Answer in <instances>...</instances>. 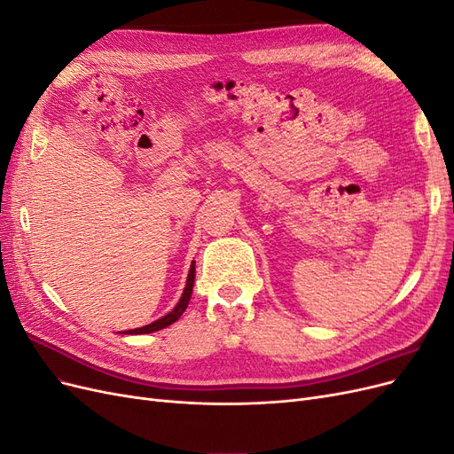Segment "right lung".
<instances>
[{"label":"right lung","mask_w":454,"mask_h":454,"mask_svg":"<svg viewBox=\"0 0 454 454\" xmlns=\"http://www.w3.org/2000/svg\"><path fill=\"white\" fill-rule=\"evenodd\" d=\"M193 284H195V261L191 263V269H189V274H187V282H185V287H184V294L180 297V301H177V305L167 314L162 316V318L151 322L144 327H136V329H129V332H122L127 335H144V333H153V332H159V329H164L168 327L170 324H174L180 316L185 312L187 305H189V299H191V294H193Z\"/></svg>","instance_id":"add662e5"}]
</instances>
